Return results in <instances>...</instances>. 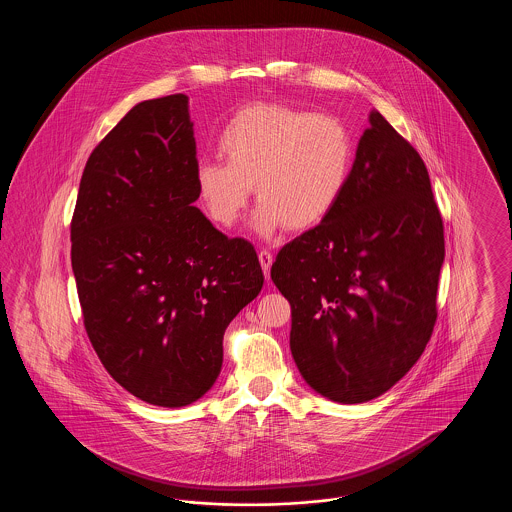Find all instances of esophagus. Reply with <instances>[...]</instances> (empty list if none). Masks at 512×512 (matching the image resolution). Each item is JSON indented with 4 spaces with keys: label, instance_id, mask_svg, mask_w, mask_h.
<instances>
[{
    "label": "esophagus",
    "instance_id": "34e87169",
    "mask_svg": "<svg viewBox=\"0 0 512 512\" xmlns=\"http://www.w3.org/2000/svg\"><path fill=\"white\" fill-rule=\"evenodd\" d=\"M259 263H261V267H263V272H265V276H270V267H272V253L267 251V249H261L259 251Z\"/></svg>",
    "mask_w": 512,
    "mask_h": 512
}]
</instances>
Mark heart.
Segmentation results:
<instances>
[{"instance_id":"1","label":"heart","mask_w":512,"mask_h":512,"mask_svg":"<svg viewBox=\"0 0 512 512\" xmlns=\"http://www.w3.org/2000/svg\"><path fill=\"white\" fill-rule=\"evenodd\" d=\"M224 163L197 161L195 197L207 219L222 228L244 213L251 184L261 201L259 232L311 230L330 217L353 171L355 144L347 124L326 113L284 103L238 109L217 134Z\"/></svg>"}]
</instances>
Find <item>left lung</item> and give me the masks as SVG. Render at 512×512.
Listing matches in <instances>:
<instances>
[{
  "instance_id": "obj_1",
  "label": "left lung",
  "mask_w": 512,
  "mask_h": 512,
  "mask_svg": "<svg viewBox=\"0 0 512 512\" xmlns=\"http://www.w3.org/2000/svg\"><path fill=\"white\" fill-rule=\"evenodd\" d=\"M368 121L336 209L284 245L270 268L292 305L301 376L347 405L386 393L420 359L445 257L422 157L378 111Z\"/></svg>"
}]
</instances>
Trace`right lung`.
<instances>
[{"label":"right lung","mask_w":512,"mask_h":512,"mask_svg":"<svg viewBox=\"0 0 512 512\" xmlns=\"http://www.w3.org/2000/svg\"><path fill=\"white\" fill-rule=\"evenodd\" d=\"M188 96L132 107L92 151L71 220L84 328L134 397L186 407L219 378L222 336L265 282L255 247L194 205Z\"/></svg>","instance_id":"right-lung-1"}]
</instances>
